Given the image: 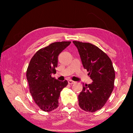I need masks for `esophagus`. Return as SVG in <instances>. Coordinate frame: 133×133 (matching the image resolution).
Wrapping results in <instances>:
<instances>
[{
    "instance_id": "1",
    "label": "esophagus",
    "mask_w": 133,
    "mask_h": 133,
    "mask_svg": "<svg viewBox=\"0 0 133 133\" xmlns=\"http://www.w3.org/2000/svg\"><path fill=\"white\" fill-rule=\"evenodd\" d=\"M68 83L69 84H75V82H74V81H73V80H69L68 81Z\"/></svg>"
}]
</instances>
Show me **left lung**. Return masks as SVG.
Segmentation results:
<instances>
[{
	"label": "left lung",
	"instance_id": "left-lung-1",
	"mask_svg": "<svg viewBox=\"0 0 133 133\" xmlns=\"http://www.w3.org/2000/svg\"><path fill=\"white\" fill-rule=\"evenodd\" d=\"M79 53L83 66L93 82L83 85L78 95V105L89 112L100 110L114 89L115 71L109 56L98 47L89 43L73 41Z\"/></svg>",
	"mask_w": 133,
	"mask_h": 133
}]
</instances>
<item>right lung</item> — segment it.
<instances>
[{"label": "right lung", "instance_id": "1", "mask_svg": "<svg viewBox=\"0 0 133 133\" xmlns=\"http://www.w3.org/2000/svg\"><path fill=\"white\" fill-rule=\"evenodd\" d=\"M71 42H55L38 50L27 69L26 77L31 96L40 109L51 111L58 106L60 92L67 86V80L60 82L51 77L56 73L58 56Z\"/></svg>", "mask_w": 133, "mask_h": 133}]
</instances>
